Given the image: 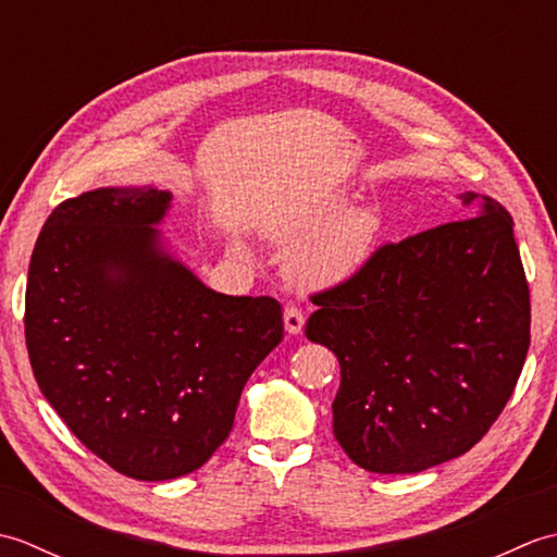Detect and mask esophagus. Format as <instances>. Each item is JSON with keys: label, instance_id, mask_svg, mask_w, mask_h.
<instances>
[{"label": "esophagus", "instance_id": "34e87169", "mask_svg": "<svg viewBox=\"0 0 557 557\" xmlns=\"http://www.w3.org/2000/svg\"><path fill=\"white\" fill-rule=\"evenodd\" d=\"M304 323H306V318L297 309V306H287V309H285V330H287V333L289 335H299L301 330H304Z\"/></svg>", "mask_w": 557, "mask_h": 557}]
</instances>
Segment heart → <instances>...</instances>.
Wrapping results in <instances>:
<instances>
[{
  "mask_svg": "<svg viewBox=\"0 0 557 557\" xmlns=\"http://www.w3.org/2000/svg\"><path fill=\"white\" fill-rule=\"evenodd\" d=\"M335 194L272 232L282 246H297L289 258V275L304 289L342 285L369 263L383 232L375 208L354 206Z\"/></svg>",
  "mask_w": 557,
  "mask_h": 557,
  "instance_id": "heart-1",
  "label": "heart"
}]
</instances>
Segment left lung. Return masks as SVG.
<instances>
[{
  "label": "left lung",
  "instance_id": "obj_1",
  "mask_svg": "<svg viewBox=\"0 0 557 557\" xmlns=\"http://www.w3.org/2000/svg\"><path fill=\"white\" fill-rule=\"evenodd\" d=\"M441 227L387 244L315 294L306 337L339 361L333 431L354 465L419 474L500 417L529 349V287L500 203L459 194Z\"/></svg>",
  "mask_w": 557,
  "mask_h": 557
}]
</instances>
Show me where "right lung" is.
I'll list each match as a JSON object with an SVG mask.
<instances>
[{
  "instance_id": "add662e5",
  "label": "right lung",
  "mask_w": 557,
  "mask_h": 557,
  "mask_svg": "<svg viewBox=\"0 0 557 557\" xmlns=\"http://www.w3.org/2000/svg\"><path fill=\"white\" fill-rule=\"evenodd\" d=\"M170 208L152 186L69 198L28 268L35 381L92 455L138 481L206 465L285 333L275 299L210 289L170 251L158 227Z\"/></svg>"
}]
</instances>
